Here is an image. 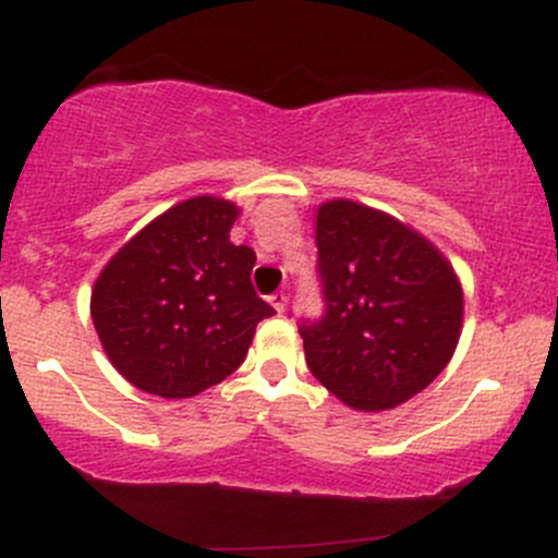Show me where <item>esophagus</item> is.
I'll return each instance as SVG.
<instances>
[{
	"instance_id": "1",
	"label": "esophagus",
	"mask_w": 558,
	"mask_h": 558,
	"mask_svg": "<svg viewBox=\"0 0 558 558\" xmlns=\"http://www.w3.org/2000/svg\"><path fill=\"white\" fill-rule=\"evenodd\" d=\"M286 301H288V296H286L283 291H275L272 296H270V304H272L275 310H278V312H283V310H286Z\"/></svg>"
}]
</instances>
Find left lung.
Returning <instances> with one entry per match:
<instances>
[{
    "label": "left lung",
    "mask_w": 558,
    "mask_h": 558,
    "mask_svg": "<svg viewBox=\"0 0 558 558\" xmlns=\"http://www.w3.org/2000/svg\"><path fill=\"white\" fill-rule=\"evenodd\" d=\"M315 239L323 315L299 319L310 373L354 409L399 407L459 343L453 267L420 233L349 198L317 209Z\"/></svg>",
    "instance_id": "1"
}]
</instances>
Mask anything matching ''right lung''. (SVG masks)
I'll use <instances>...</instances> for the list:
<instances>
[{"label":"right lung","instance_id":"add662e5","mask_svg":"<svg viewBox=\"0 0 558 558\" xmlns=\"http://www.w3.org/2000/svg\"><path fill=\"white\" fill-rule=\"evenodd\" d=\"M239 209L196 196L149 222L96 280L92 319L128 383L189 399L241 367L257 323L275 310L257 296L248 246L230 243Z\"/></svg>","mask_w":558,"mask_h":558}]
</instances>
